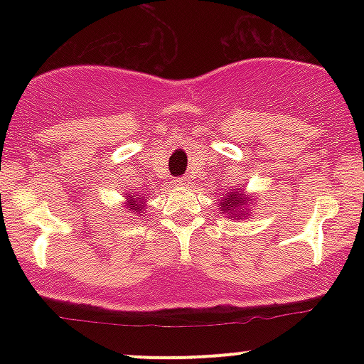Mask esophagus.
I'll return each instance as SVG.
<instances>
[{"label":"esophagus","instance_id":"34e87169","mask_svg":"<svg viewBox=\"0 0 364 364\" xmlns=\"http://www.w3.org/2000/svg\"><path fill=\"white\" fill-rule=\"evenodd\" d=\"M174 183H176L178 186H188V185H190V178H188V176H179Z\"/></svg>","mask_w":364,"mask_h":364}]
</instances>
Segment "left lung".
I'll use <instances>...</instances> for the list:
<instances>
[{"label":"left lung","mask_w":364,"mask_h":364,"mask_svg":"<svg viewBox=\"0 0 364 364\" xmlns=\"http://www.w3.org/2000/svg\"><path fill=\"white\" fill-rule=\"evenodd\" d=\"M246 203H248V198L243 196V193L231 191V193L223 196V200H220V208H223V212H225V214L229 212V217H236V219H240L241 207H243L245 210Z\"/></svg>","instance_id":"obj_1"}]
</instances>
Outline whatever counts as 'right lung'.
I'll return each mask as SVG.
<instances>
[{"label":"right lung","mask_w":364,"mask_h":364,"mask_svg":"<svg viewBox=\"0 0 364 364\" xmlns=\"http://www.w3.org/2000/svg\"><path fill=\"white\" fill-rule=\"evenodd\" d=\"M128 200H129V202L127 203V207H128L129 214H136V212L144 214L141 210H145V208H144L145 202H144V198H141V196L136 195V198H133V196H128Z\"/></svg>","instance_id":"1"}]
</instances>
